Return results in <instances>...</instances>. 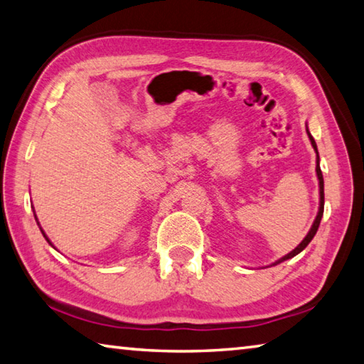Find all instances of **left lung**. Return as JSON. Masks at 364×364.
Masks as SVG:
<instances>
[{
  "label": "left lung",
  "instance_id": "left-lung-1",
  "mask_svg": "<svg viewBox=\"0 0 364 364\" xmlns=\"http://www.w3.org/2000/svg\"><path fill=\"white\" fill-rule=\"evenodd\" d=\"M307 135H309V138H310V143H312V146H314V149L316 151V143H315V140H314V136L310 135V132L307 130ZM320 159H318V151H316V176H318V186H320V208H318V215H316V218H315V221H314V224H312V228H310V230H309V234L304 237V240L299 243V245H297L291 253H288V255H285L283 257H280L279 261L277 262H274V264H279V262H282V261H287V259H291V257H294L296 255H299L301 251L306 248L309 243H310V240L314 239L315 237V234H316V230H318V226H320V221H321V216H323V208H325V183H323V175H321V170H320Z\"/></svg>",
  "mask_w": 364,
  "mask_h": 364
}]
</instances>
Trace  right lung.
<instances>
[{
    "instance_id": "1",
    "label": "right lung",
    "mask_w": 364,
    "mask_h": 364,
    "mask_svg": "<svg viewBox=\"0 0 364 364\" xmlns=\"http://www.w3.org/2000/svg\"><path fill=\"white\" fill-rule=\"evenodd\" d=\"M41 232H43V230H41ZM43 235H44V237H46V240H48V242H49V243H50V240H49V239H48V235H46V234H44V232H43ZM50 245H52V243H50Z\"/></svg>"
}]
</instances>
